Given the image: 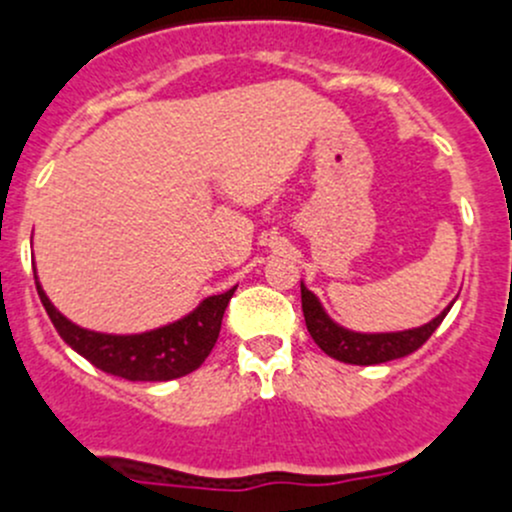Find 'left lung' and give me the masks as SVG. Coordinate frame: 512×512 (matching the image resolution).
<instances>
[{
	"label": "left lung",
	"instance_id": "left-lung-1",
	"mask_svg": "<svg viewBox=\"0 0 512 512\" xmlns=\"http://www.w3.org/2000/svg\"><path fill=\"white\" fill-rule=\"evenodd\" d=\"M302 287V312L304 322H307L309 334L317 342V347L324 354H329L332 359L344 361V364H356V366H371V364H384V361L401 359V356H409L416 352L418 347L426 344V339L431 337L438 329V324L443 322V317L448 314V309L453 304H448L436 319H431L428 324L416 329H406V332H386V334H361V332H349V329L339 327L337 322L329 319V314L324 312L319 299L309 292L307 287Z\"/></svg>",
	"mask_w": 512,
	"mask_h": 512
}]
</instances>
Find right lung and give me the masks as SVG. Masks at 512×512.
Segmentation results:
<instances>
[{"label":"right lung","mask_w":512,"mask_h":512,"mask_svg":"<svg viewBox=\"0 0 512 512\" xmlns=\"http://www.w3.org/2000/svg\"><path fill=\"white\" fill-rule=\"evenodd\" d=\"M34 282L41 304H44L59 337L74 352L89 359L96 369L128 381H170L198 369L218 342L227 302L235 294V287L223 294H213V297L203 299L200 307L193 309L188 317L153 329V332L101 334L69 322L49 302L36 272Z\"/></svg>","instance_id":"1"}]
</instances>
